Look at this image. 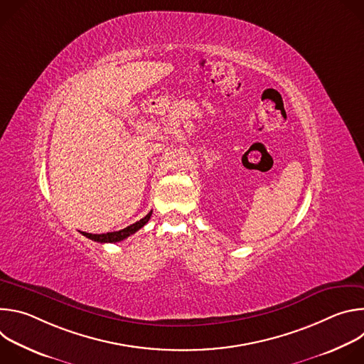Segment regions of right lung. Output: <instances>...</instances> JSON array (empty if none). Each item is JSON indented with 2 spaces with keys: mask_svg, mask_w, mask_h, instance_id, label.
<instances>
[{
  "mask_svg": "<svg viewBox=\"0 0 364 364\" xmlns=\"http://www.w3.org/2000/svg\"><path fill=\"white\" fill-rule=\"evenodd\" d=\"M152 212H149L145 218H142L141 220L135 222L134 225L122 229V230H118V232H109V233H102V235H93V233H86V232H82L83 236H86L87 239H92L95 242H99V243H115V242H121L124 239H127L128 236L134 235L135 232H138L142 226L146 225V222L149 220Z\"/></svg>",
  "mask_w": 364,
  "mask_h": 364,
  "instance_id": "add662e5",
  "label": "right lung"
}]
</instances>
